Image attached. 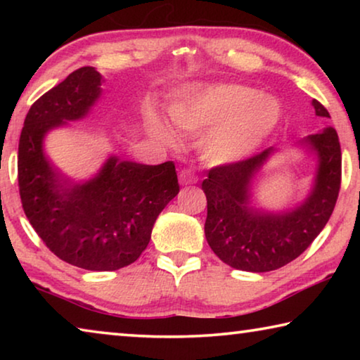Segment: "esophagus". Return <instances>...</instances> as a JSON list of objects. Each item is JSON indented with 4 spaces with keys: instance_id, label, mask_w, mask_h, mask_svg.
<instances>
[{
    "instance_id": "esophagus-1",
    "label": "esophagus",
    "mask_w": 360,
    "mask_h": 360,
    "mask_svg": "<svg viewBox=\"0 0 360 360\" xmlns=\"http://www.w3.org/2000/svg\"><path fill=\"white\" fill-rule=\"evenodd\" d=\"M197 181V176H195V173L191 172V169H181L179 172V182L182 186H191L195 184Z\"/></svg>"
}]
</instances>
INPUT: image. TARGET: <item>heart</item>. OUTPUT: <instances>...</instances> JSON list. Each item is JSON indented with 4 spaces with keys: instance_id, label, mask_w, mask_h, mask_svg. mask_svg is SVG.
<instances>
[{
    "instance_id": "b5f03b06",
    "label": "heart",
    "mask_w": 360,
    "mask_h": 360,
    "mask_svg": "<svg viewBox=\"0 0 360 360\" xmlns=\"http://www.w3.org/2000/svg\"><path fill=\"white\" fill-rule=\"evenodd\" d=\"M178 129L197 131L216 125L203 143L211 162L225 163L251 154L264 143L281 117V105L270 95L240 84H221L187 89L168 109ZM152 130L165 141H173L172 131L160 120H152Z\"/></svg>"
}]
</instances>
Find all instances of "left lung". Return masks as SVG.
<instances>
[{"mask_svg":"<svg viewBox=\"0 0 360 360\" xmlns=\"http://www.w3.org/2000/svg\"><path fill=\"white\" fill-rule=\"evenodd\" d=\"M316 115L330 117L318 100ZM319 158L313 192L304 203L283 214L249 208V187L271 148L245 160L211 168L202 188L208 200L205 235L224 264L243 271L278 270L304 252L330 219L341 184V149L332 127L303 141Z\"/></svg>","mask_w":360,"mask_h":360,"instance_id":"obj_1","label":"left lung"}]
</instances>
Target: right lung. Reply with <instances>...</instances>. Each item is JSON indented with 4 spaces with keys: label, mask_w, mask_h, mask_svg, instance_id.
Returning <instances> with one entry per match:
<instances>
[{
    "label": "right lung",
    "mask_w": 360,
    "mask_h": 360,
    "mask_svg": "<svg viewBox=\"0 0 360 360\" xmlns=\"http://www.w3.org/2000/svg\"><path fill=\"white\" fill-rule=\"evenodd\" d=\"M101 94V75L84 66L36 100L19 141L23 211L51 251L90 271H112L135 262L149 245L162 210L179 192L173 162L141 165L111 157L84 184L62 178L42 152L49 130L79 120Z\"/></svg>",
    "instance_id": "add662e5"
}]
</instances>
